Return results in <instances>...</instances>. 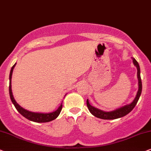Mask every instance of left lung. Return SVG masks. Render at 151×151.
I'll return each instance as SVG.
<instances>
[{"label": "left lung", "instance_id": "obj_1", "mask_svg": "<svg viewBox=\"0 0 151 151\" xmlns=\"http://www.w3.org/2000/svg\"><path fill=\"white\" fill-rule=\"evenodd\" d=\"M132 60H133V63H134V65L136 66L137 68V77H138V80H139V90H138V92H137L136 98H135L134 101H133L131 104H128V105L124 106L123 107L113 111L105 112L93 107V106H92L89 104L88 100H86L87 106L88 108V110L90 111V112H91L93 115H94L95 116H96V117H98L99 118H102V119L113 120V119H116V118H121L123 117V116H125V115H127V114H129V112H130L134 108V106H136L137 102H138L139 97H140L141 95V93H142V79H141V76H140V68H139L138 62H137L134 58H132Z\"/></svg>", "mask_w": 151, "mask_h": 151}]
</instances>
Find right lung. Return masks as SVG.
<instances>
[{
  "label": "right lung",
  "instance_id": "add662e5",
  "mask_svg": "<svg viewBox=\"0 0 151 151\" xmlns=\"http://www.w3.org/2000/svg\"><path fill=\"white\" fill-rule=\"evenodd\" d=\"M15 63L14 65L12 66V69H11L10 74H9V96H10V99L12 100V102L14 104L15 108L17 109V110L18 111L19 113L22 114V115L25 117L27 119L30 120L31 121L37 122V123H47V122H49L53 121V120L56 119V118L58 117L59 114H60V111L62 110L63 107V104L61 103L60 106H59L58 109L55 111L52 112V113L49 114H40V113H34V112H30L24 109H23L22 106H20L17 104L16 101H15L14 97H13L12 92V85H11V79H12V72L13 69H14Z\"/></svg>",
  "mask_w": 151,
  "mask_h": 151
}]
</instances>
